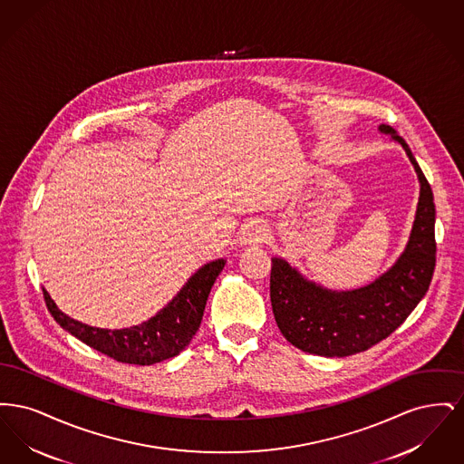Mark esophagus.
Here are the masks:
<instances>
[{
    "instance_id": "obj_1",
    "label": "esophagus",
    "mask_w": 464,
    "mask_h": 464,
    "mask_svg": "<svg viewBox=\"0 0 464 464\" xmlns=\"http://www.w3.org/2000/svg\"><path fill=\"white\" fill-rule=\"evenodd\" d=\"M266 238V229L261 226V224H248V226H245V229L242 231V243H248V245H252V243H261Z\"/></svg>"
}]
</instances>
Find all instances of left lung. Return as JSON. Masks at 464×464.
<instances>
[{"label":"left lung","mask_w":464,"mask_h":464,"mask_svg":"<svg viewBox=\"0 0 464 464\" xmlns=\"http://www.w3.org/2000/svg\"><path fill=\"white\" fill-rule=\"evenodd\" d=\"M379 132L405 150L420 179L416 218L395 265L363 287L331 290L303 276L285 259H271L269 297L276 325L292 346L306 353L350 356L369 350L405 322L433 276V191L407 142L390 125H379Z\"/></svg>","instance_id":"1"}]
</instances>
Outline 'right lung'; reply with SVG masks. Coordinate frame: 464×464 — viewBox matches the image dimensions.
Segmentation results:
<instances>
[{
	"label": "right lung",
	"mask_w": 464,
	"mask_h": 464,
	"mask_svg": "<svg viewBox=\"0 0 464 464\" xmlns=\"http://www.w3.org/2000/svg\"><path fill=\"white\" fill-rule=\"evenodd\" d=\"M224 265L226 259H216L201 266L165 308L160 309L148 322L129 329L111 331L82 324L57 308L46 288H44V303L53 320L90 348L121 363L153 365L176 356L191 343L201 324L210 288Z\"/></svg>",
	"instance_id": "obj_1"
}]
</instances>
